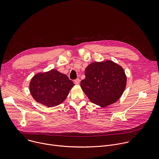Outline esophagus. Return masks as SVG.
<instances>
[{
  "mask_svg": "<svg viewBox=\"0 0 159 159\" xmlns=\"http://www.w3.org/2000/svg\"><path fill=\"white\" fill-rule=\"evenodd\" d=\"M80 80L79 79H77L74 80V82L75 84H80Z\"/></svg>",
  "mask_w": 159,
  "mask_h": 159,
  "instance_id": "1",
  "label": "esophagus"
}]
</instances>
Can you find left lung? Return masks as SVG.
<instances>
[{
  "instance_id": "left-lung-1",
  "label": "left lung",
  "mask_w": 159,
  "mask_h": 159,
  "mask_svg": "<svg viewBox=\"0 0 159 159\" xmlns=\"http://www.w3.org/2000/svg\"><path fill=\"white\" fill-rule=\"evenodd\" d=\"M85 78L80 86L90 102L106 107L116 102L126 85L123 68L111 60L93 62L85 70Z\"/></svg>"
}]
</instances>
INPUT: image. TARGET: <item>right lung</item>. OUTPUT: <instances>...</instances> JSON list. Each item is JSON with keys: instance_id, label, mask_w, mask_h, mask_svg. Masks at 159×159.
Returning a JSON list of instances; mask_svg holds the SVG:
<instances>
[{"instance_id": "1", "label": "right lung", "mask_w": 159, "mask_h": 159, "mask_svg": "<svg viewBox=\"0 0 159 159\" xmlns=\"http://www.w3.org/2000/svg\"><path fill=\"white\" fill-rule=\"evenodd\" d=\"M74 85L66 75L52 69L36 74L30 83V90L36 102L51 107L62 103Z\"/></svg>"}]
</instances>
